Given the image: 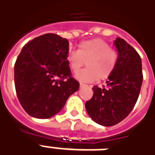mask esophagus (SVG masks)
Instances as JSON below:
<instances>
[{
    "label": "esophagus",
    "mask_w": 155,
    "mask_h": 155,
    "mask_svg": "<svg viewBox=\"0 0 155 155\" xmlns=\"http://www.w3.org/2000/svg\"><path fill=\"white\" fill-rule=\"evenodd\" d=\"M80 86L82 87H84V86H87V84H83V83H80Z\"/></svg>",
    "instance_id": "34e87169"
}]
</instances>
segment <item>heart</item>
Returning a JSON list of instances; mask_svg holds the SVG:
<instances>
[{
    "mask_svg": "<svg viewBox=\"0 0 155 155\" xmlns=\"http://www.w3.org/2000/svg\"><path fill=\"white\" fill-rule=\"evenodd\" d=\"M67 60L73 72H77L86 61L87 68L75 76L82 82H94L112 75L117 63L118 52L104 40L96 38L80 42L77 51L68 53Z\"/></svg>",
    "mask_w": 155,
    "mask_h": 155,
    "instance_id": "heart-1",
    "label": "heart"
}]
</instances>
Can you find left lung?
<instances>
[{
	"label": "left lung",
	"mask_w": 155,
	"mask_h": 155,
	"mask_svg": "<svg viewBox=\"0 0 155 155\" xmlns=\"http://www.w3.org/2000/svg\"><path fill=\"white\" fill-rule=\"evenodd\" d=\"M118 61L107 85L92 87L93 96L85 103L88 115L104 126L117 125L127 117L137 102L142 87V59L127 42L117 38L114 42Z\"/></svg>",
	"instance_id": "obj_1"
}]
</instances>
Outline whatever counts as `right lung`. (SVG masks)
I'll return each instance as SVG.
<instances>
[{
  "mask_svg": "<svg viewBox=\"0 0 155 155\" xmlns=\"http://www.w3.org/2000/svg\"><path fill=\"white\" fill-rule=\"evenodd\" d=\"M68 52V40L54 34L38 36L22 47L14 64V84L21 105L31 117H51L79 89Z\"/></svg>",
  "mask_w": 155,
  "mask_h": 155,
  "instance_id": "right-lung-1",
  "label": "right lung"
}]
</instances>
